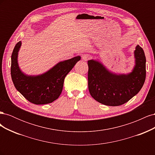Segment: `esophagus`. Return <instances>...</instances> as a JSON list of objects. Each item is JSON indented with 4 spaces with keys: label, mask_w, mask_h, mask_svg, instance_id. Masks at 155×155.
Returning <instances> with one entry per match:
<instances>
[{
    "label": "esophagus",
    "mask_w": 155,
    "mask_h": 155,
    "mask_svg": "<svg viewBox=\"0 0 155 155\" xmlns=\"http://www.w3.org/2000/svg\"><path fill=\"white\" fill-rule=\"evenodd\" d=\"M91 56L89 55L88 54H84L83 56H82V59L84 60V61H87L89 59H90Z\"/></svg>",
    "instance_id": "obj_1"
}]
</instances>
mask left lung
I'll return each mask as SVG.
<instances>
[{
    "label": "left lung",
    "instance_id": "8db88e82",
    "mask_svg": "<svg viewBox=\"0 0 155 155\" xmlns=\"http://www.w3.org/2000/svg\"><path fill=\"white\" fill-rule=\"evenodd\" d=\"M135 66L128 74H113L101 63L88 61V86L91 96L101 104L119 106L137 95L146 76V59L143 50L137 45L134 51Z\"/></svg>",
    "mask_w": 155,
    "mask_h": 155
}]
</instances>
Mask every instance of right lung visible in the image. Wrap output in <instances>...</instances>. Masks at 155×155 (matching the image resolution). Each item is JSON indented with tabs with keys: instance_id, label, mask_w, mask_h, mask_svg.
Segmentation results:
<instances>
[{
	"instance_id": "right-lung-1",
	"label": "right lung",
	"mask_w": 155,
	"mask_h": 155,
	"mask_svg": "<svg viewBox=\"0 0 155 155\" xmlns=\"http://www.w3.org/2000/svg\"><path fill=\"white\" fill-rule=\"evenodd\" d=\"M21 42L16 44L12 54L11 76L17 90L30 102L35 105L48 104L57 100L61 94L64 79L80 56L61 61L46 73L39 76H28L21 72L17 63Z\"/></svg>"
}]
</instances>
